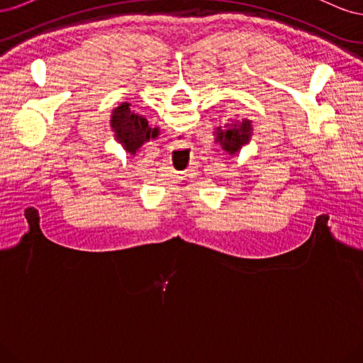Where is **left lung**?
I'll list each match as a JSON object with an SVG mask.
<instances>
[{
  "label": "left lung",
  "mask_w": 363,
  "mask_h": 363,
  "mask_svg": "<svg viewBox=\"0 0 363 363\" xmlns=\"http://www.w3.org/2000/svg\"><path fill=\"white\" fill-rule=\"evenodd\" d=\"M216 142L221 148L228 152L230 156H235L240 151L244 145H247L251 135H252V124L250 119H242V121H230L228 124H225L224 130L221 127L216 128Z\"/></svg>",
  "instance_id": "left-lung-1"
}]
</instances>
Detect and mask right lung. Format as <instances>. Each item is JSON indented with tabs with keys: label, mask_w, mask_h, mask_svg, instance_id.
Returning <instances> with one entry per match:
<instances>
[{
	"label": "right lung",
	"mask_w": 363,
	"mask_h": 363,
	"mask_svg": "<svg viewBox=\"0 0 363 363\" xmlns=\"http://www.w3.org/2000/svg\"><path fill=\"white\" fill-rule=\"evenodd\" d=\"M111 127L115 139L133 156L145 142L159 136V127L148 125L147 118L130 111L128 103H123L112 112Z\"/></svg>",
	"instance_id": "obj_1"
}]
</instances>
